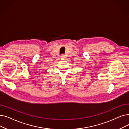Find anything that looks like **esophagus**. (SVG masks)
<instances>
[{"mask_svg":"<svg viewBox=\"0 0 129 129\" xmlns=\"http://www.w3.org/2000/svg\"><path fill=\"white\" fill-rule=\"evenodd\" d=\"M61 58H62V59H65V58H66V57H65V55H64V54L61 55Z\"/></svg>","mask_w":129,"mask_h":129,"instance_id":"esophagus-1","label":"esophagus"}]
</instances>
